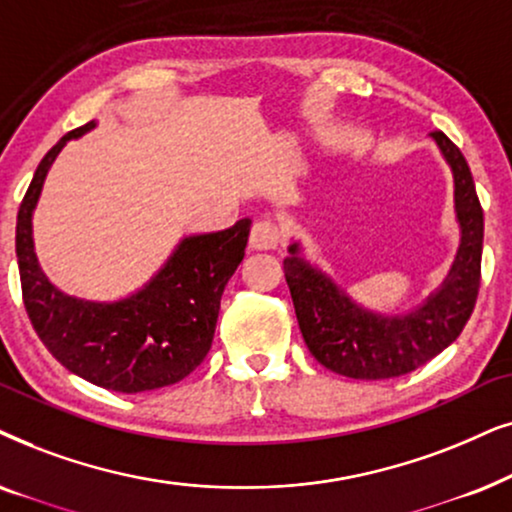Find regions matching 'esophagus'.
<instances>
[{"label": "esophagus", "mask_w": 512, "mask_h": 512, "mask_svg": "<svg viewBox=\"0 0 512 512\" xmlns=\"http://www.w3.org/2000/svg\"><path fill=\"white\" fill-rule=\"evenodd\" d=\"M278 245V227L271 220H260L252 224L250 231V248L271 250Z\"/></svg>", "instance_id": "obj_1"}]
</instances>
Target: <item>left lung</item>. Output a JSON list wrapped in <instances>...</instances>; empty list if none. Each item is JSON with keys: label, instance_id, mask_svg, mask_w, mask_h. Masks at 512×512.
Returning a JSON list of instances; mask_svg holds the SVG:
<instances>
[{"label": "left lung", "instance_id": "8db88e82", "mask_svg": "<svg viewBox=\"0 0 512 512\" xmlns=\"http://www.w3.org/2000/svg\"><path fill=\"white\" fill-rule=\"evenodd\" d=\"M431 140L452 170L459 248L442 283L417 306L400 313L367 309L318 264L306 260L302 241L292 238L288 245L283 271L299 330L311 356L342 377H403L445 351L473 313L485 231L482 208L459 147L445 133H431Z\"/></svg>", "mask_w": 512, "mask_h": 512}]
</instances>
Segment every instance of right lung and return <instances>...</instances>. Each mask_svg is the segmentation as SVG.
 <instances>
[{"label":"right lung","mask_w":512,"mask_h":512,"mask_svg":"<svg viewBox=\"0 0 512 512\" xmlns=\"http://www.w3.org/2000/svg\"><path fill=\"white\" fill-rule=\"evenodd\" d=\"M95 121L74 128L44 156L18 210L16 255L23 302L32 327L60 365L117 393H142L192 374L213 344L224 285L248 245L250 220L210 234L182 236L149 281L119 299L67 295L44 274L34 250L32 217L46 175L70 140Z\"/></svg>","instance_id":"add662e5"}]
</instances>
